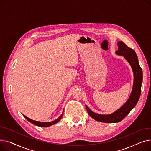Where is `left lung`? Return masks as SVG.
<instances>
[{
    "label": "left lung",
    "instance_id": "8db88e82",
    "mask_svg": "<svg viewBox=\"0 0 151 151\" xmlns=\"http://www.w3.org/2000/svg\"><path fill=\"white\" fill-rule=\"evenodd\" d=\"M118 49L116 53L119 55H122L130 65L134 72V82L130 96L126 103L121 108L110 114H99L92 111L86 105V108L90 116L94 120L102 122H118L122 121L130 111L135 107L141 94V83L143 82V71L139 63L138 57L134 49L129 47L122 41L118 42Z\"/></svg>",
    "mask_w": 151,
    "mask_h": 151
}]
</instances>
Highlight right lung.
Masks as SVG:
<instances>
[{
	"mask_svg": "<svg viewBox=\"0 0 151 151\" xmlns=\"http://www.w3.org/2000/svg\"><path fill=\"white\" fill-rule=\"evenodd\" d=\"M63 113L61 114V116H60L58 119H55V121H53L49 122H39V121H33V120H32V119H31L27 118V116H25V115H23V116L25 117V118H26L29 122H30L31 123L33 124H35V125L40 126V127H49V126H52V125H53V124H56L57 122H58L61 119V118L63 117Z\"/></svg>",
	"mask_w": 151,
	"mask_h": 151,
	"instance_id": "obj_1",
	"label": "right lung"
}]
</instances>
